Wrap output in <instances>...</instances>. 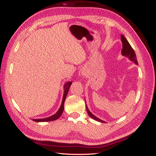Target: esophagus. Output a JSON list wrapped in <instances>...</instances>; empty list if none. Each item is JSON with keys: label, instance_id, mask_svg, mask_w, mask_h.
Listing matches in <instances>:
<instances>
[{"label": "esophagus", "instance_id": "esophagus-1", "mask_svg": "<svg viewBox=\"0 0 156 156\" xmlns=\"http://www.w3.org/2000/svg\"><path fill=\"white\" fill-rule=\"evenodd\" d=\"M86 75H87V74H85V73H83V76H85Z\"/></svg>", "mask_w": 156, "mask_h": 156}]
</instances>
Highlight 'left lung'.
Returning a JSON list of instances; mask_svg holds the SVG:
<instances>
[{
  "instance_id": "8db88e82",
  "label": "left lung",
  "mask_w": 156,
  "mask_h": 156,
  "mask_svg": "<svg viewBox=\"0 0 156 156\" xmlns=\"http://www.w3.org/2000/svg\"><path fill=\"white\" fill-rule=\"evenodd\" d=\"M121 41H122V49L121 50V54L123 56H126V57H127L131 61L133 62L135 64L137 65L138 63H137V60L136 58V55H135V53L133 50V49L131 48V45L129 44V43L127 40V39H126L123 35H121ZM86 107H87V111L88 115L90 116L92 119H94V120L97 121L105 122V121H102L101 119L97 118L96 116H94L93 114L91 113L90 111L88 110V108L87 105H86Z\"/></svg>"
}]
</instances>
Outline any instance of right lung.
I'll use <instances>...</instances> for the list:
<instances>
[{
    "mask_svg": "<svg viewBox=\"0 0 156 156\" xmlns=\"http://www.w3.org/2000/svg\"><path fill=\"white\" fill-rule=\"evenodd\" d=\"M72 84V82H68L64 84V95H63V98H62V105L59 107V110L56 112V113L54 115H53L52 116H50V117L45 118V119H33V121H35V122H46V121H52L56 120V119H59L60 117V116L62 115L63 111H64V102L66 100V96H67V94L69 90V87H70L71 84Z\"/></svg>",
    "mask_w": 156,
    "mask_h": 156,
    "instance_id": "obj_1",
    "label": "right lung"
}]
</instances>
